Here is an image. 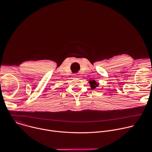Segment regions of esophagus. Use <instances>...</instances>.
Wrapping results in <instances>:
<instances>
[{"mask_svg": "<svg viewBox=\"0 0 152 152\" xmlns=\"http://www.w3.org/2000/svg\"><path fill=\"white\" fill-rule=\"evenodd\" d=\"M74 77H75V78H77L78 77V76H77V75H75V76H74Z\"/></svg>", "mask_w": 152, "mask_h": 152, "instance_id": "1", "label": "esophagus"}]
</instances>
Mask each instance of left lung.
Returning <instances> with one entry per match:
<instances>
[{"mask_svg": "<svg viewBox=\"0 0 152 152\" xmlns=\"http://www.w3.org/2000/svg\"><path fill=\"white\" fill-rule=\"evenodd\" d=\"M90 86L91 89L94 90V89H96V88L98 87L99 86V83H97L94 80H90Z\"/></svg>", "mask_w": 152, "mask_h": 152, "instance_id": "8db88e82", "label": "left lung"}]
</instances>
